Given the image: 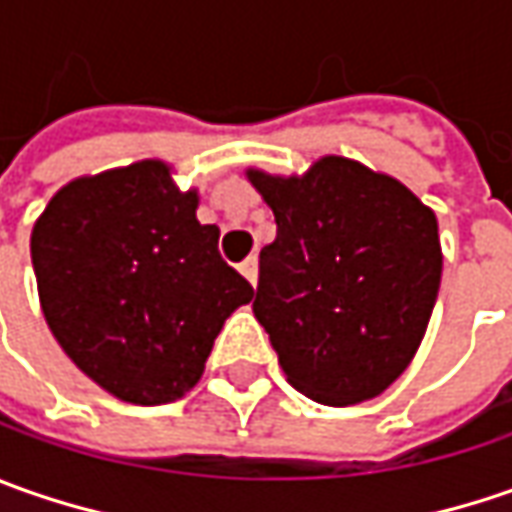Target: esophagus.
<instances>
[{
	"label": "esophagus",
	"instance_id": "34e87169",
	"mask_svg": "<svg viewBox=\"0 0 512 512\" xmlns=\"http://www.w3.org/2000/svg\"><path fill=\"white\" fill-rule=\"evenodd\" d=\"M239 270H242V276H245L247 282L256 287V282H259V259L256 256H247L245 262L239 265Z\"/></svg>",
	"mask_w": 512,
	"mask_h": 512
}]
</instances>
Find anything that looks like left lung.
<instances>
[{"label":"left lung","instance_id":"8db88e82","mask_svg":"<svg viewBox=\"0 0 512 512\" xmlns=\"http://www.w3.org/2000/svg\"><path fill=\"white\" fill-rule=\"evenodd\" d=\"M276 216L253 313L287 382L313 402L384 393L416 356L442 282L436 213L413 190L344 156L305 176L247 170Z\"/></svg>","mask_w":512,"mask_h":512}]
</instances>
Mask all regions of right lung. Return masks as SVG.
<instances>
[{"instance_id": "add662e5", "label": "right lung", "mask_w": 512, "mask_h": 512, "mask_svg": "<svg viewBox=\"0 0 512 512\" xmlns=\"http://www.w3.org/2000/svg\"><path fill=\"white\" fill-rule=\"evenodd\" d=\"M196 190L165 162L82 176L36 219L30 259L50 333L88 379L130 404H168L202 379L213 339L253 299L199 225Z\"/></svg>"}]
</instances>
